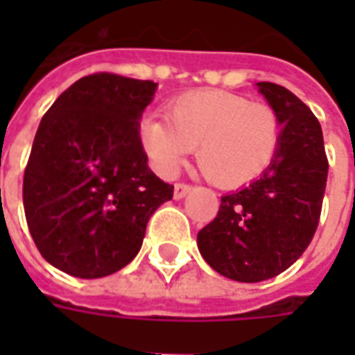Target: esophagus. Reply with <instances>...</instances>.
<instances>
[{
    "mask_svg": "<svg viewBox=\"0 0 355 355\" xmlns=\"http://www.w3.org/2000/svg\"><path fill=\"white\" fill-rule=\"evenodd\" d=\"M192 190V186L190 184H184V182H177L175 184V192H173V196H175V200H182L186 193Z\"/></svg>",
    "mask_w": 355,
    "mask_h": 355,
    "instance_id": "34e87169",
    "label": "esophagus"
}]
</instances>
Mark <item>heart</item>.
Instances as JSON below:
<instances>
[{"label":"heart","instance_id":"1","mask_svg":"<svg viewBox=\"0 0 355 355\" xmlns=\"http://www.w3.org/2000/svg\"><path fill=\"white\" fill-rule=\"evenodd\" d=\"M165 117L140 125L142 148L165 177L198 148V165L213 184L239 188L261 178L282 146L277 110L228 91L182 94L169 102Z\"/></svg>","mask_w":355,"mask_h":355}]
</instances>
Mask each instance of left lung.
Wrapping results in <instances>:
<instances>
[{"mask_svg": "<svg viewBox=\"0 0 355 355\" xmlns=\"http://www.w3.org/2000/svg\"><path fill=\"white\" fill-rule=\"evenodd\" d=\"M257 87L283 123L279 152L261 178L220 198V209L198 234L209 266L234 282L282 274L310 245L321 215L329 162L318 117L289 89Z\"/></svg>", "mask_w": 355, "mask_h": 355, "instance_id": "8db88e82", "label": "left lung"}]
</instances>
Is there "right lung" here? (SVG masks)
Here are the masks:
<instances>
[{
    "instance_id": "1",
    "label": "right lung",
    "mask_w": 355,
    "mask_h": 355,
    "mask_svg": "<svg viewBox=\"0 0 355 355\" xmlns=\"http://www.w3.org/2000/svg\"><path fill=\"white\" fill-rule=\"evenodd\" d=\"M157 83L91 73L53 102L35 132L22 201L45 261L96 279L137 257L173 186L148 167L140 117Z\"/></svg>"
}]
</instances>
